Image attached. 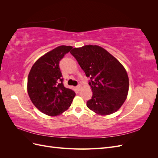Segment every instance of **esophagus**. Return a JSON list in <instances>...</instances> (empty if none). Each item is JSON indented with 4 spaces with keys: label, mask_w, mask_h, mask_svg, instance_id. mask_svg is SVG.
<instances>
[{
    "label": "esophagus",
    "mask_w": 158,
    "mask_h": 158,
    "mask_svg": "<svg viewBox=\"0 0 158 158\" xmlns=\"http://www.w3.org/2000/svg\"><path fill=\"white\" fill-rule=\"evenodd\" d=\"M76 88H77V89H78V91H80L81 89H82V85H78V86L76 87Z\"/></svg>",
    "instance_id": "1"
}]
</instances>
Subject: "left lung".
I'll return each instance as SVG.
<instances>
[{
  "instance_id": "left-lung-1",
  "label": "left lung",
  "mask_w": 158,
  "mask_h": 158,
  "mask_svg": "<svg viewBox=\"0 0 158 158\" xmlns=\"http://www.w3.org/2000/svg\"><path fill=\"white\" fill-rule=\"evenodd\" d=\"M86 75L93 92L87 107L100 115H108L121 108L127 98L129 80L123 65L115 57L94 45L70 51Z\"/></svg>"
}]
</instances>
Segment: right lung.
Masks as SVG:
<instances>
[{
    "instance_id": "obj_1",
    "label": "right lung",
    "mask_w": 158,
    "mask_h": 158,
    "mask_svg": "<svg viewBox=\"0 0 158 158\" xmlns=\"http://www.w3.org/2000/svg\"><path fill=\"white\" fill-rule=\"evenodd\" d=\"M72 49L60 45L41 56L33 64L27 78V89L33 104L49 116H57L66 111L75 92L66 88L59 68V62Z\"/></svg>"
}]
</instances>
